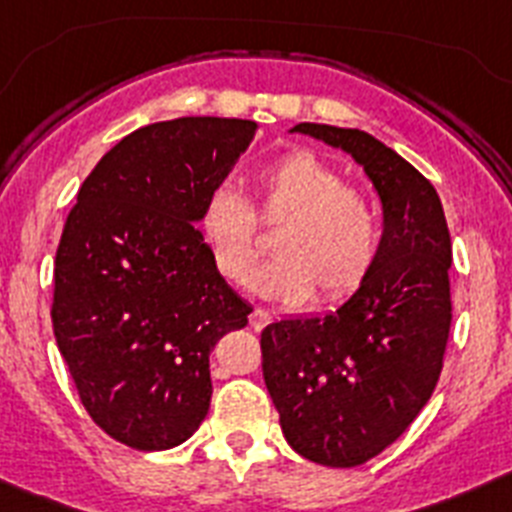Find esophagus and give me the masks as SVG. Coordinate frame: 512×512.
<instances>
[{
    "label": "esophagus",
    "instance_id": "34e87169",
    "mask_svg": "<svg viewBox=\"0 0 512 512\" xmlns=\"http://www.w3.org/2000/svg\"><path fill=\"white\" fill-rule=\"evenodd\" d=\"M271 320H274V312L264 310V307H256V310L251 312V328L261 330V328H264V325H269Z\"/></svg>",
    "mask_w": 512,
    "mask_h": 512
}]
</instances>
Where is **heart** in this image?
Listing matches in <instances>:
<instances>
[{
	"label": "heart",
	"instance_id": "1",
	"mask_svg": "<svg viewBox=\"0 0 512 512\" xmlns=\"http://www.w3.org/2000/svg\"><path fill=\"white\" fill-rule=\"evenodd\" d=\"M259 215L282 225L274 256L251 271L248 287L261 297L300 302L354 295L377 264L382 246L379 215L364 194L348 189L343 174L310 151H292L261 166ZM200 233L212 264L228 282H243L259 251L256 212L230 184L207 192Z\"/></svg>",
	"mask_w": 512,
	"mask_h": 512
}]
</instances>
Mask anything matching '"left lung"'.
<instances>
[{
  "instance_id": "left-lung-1",
  "label": "left lung",
  "mask_w": 512,
  "mask_h": 512,
  "mask_svg": "<svg viewBox=\"0 0 512 512\" xmlns=\"http://www.w3.org/2000/svg\"><path fill=\"white\" fill-rule=\"evenodd\" d=\"M364 166L382 202V246L336 312L261 333V369L287 443L325 467H359L431 400L451 328V235L433 184L364 130L300 122Z\"/></svg>"
}]
</instances>
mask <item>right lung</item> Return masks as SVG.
Returning a JSON list of instances; mask_svg holds the SVG:
<instances>
[{
	"label": "right lung",
	"instance_id": "right-lung-1",
	"mask_svg": "<svg viewBox=\"0 0 512 512\" xmlns=\"http://www.w3.org/2000/svg\"><path fill=\"white\" fill-rule=\"evenodd\" d=\"M256 122L176 117L125 135L76 194L56 251L53 333L87 413L138 451L174 449L210 410V351L246 300L197 230Z\"/></svg>",
	"mask_w": 512,
	"mask_h": 512
}]
</instances>
